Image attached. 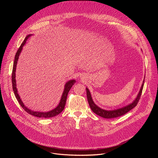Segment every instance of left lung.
Returning <instances> with one entry per match:
<instances>
[{
	"label": "left lung",
	"mask_w": 158,
	"mask_h": 158,
	"mask_svg": "<svg viewBox=\"0 0 158 158\" xmlns=\"http://www.w3.org/2000/svg\"><path fill=\"white\" fill-rule=\"evenodd\" d=\"M144 79H145V76H144ZM144 79L143 80L142 85L141 87L139 93L138 94L136 99H135L131 103L127 104V106H125L123 107H120L119 109H114V110H106V109H103L99 107V106H98L93 101L91 93H90L89 89L86 87L87 98V101H88L90 107H91L92 110L96 114H97L103 118H106V119L116 118L120 117V116L125 114L130 110H131L132 109L136 107V106L138 104L139 100L140 99V97L141 96L142 91H143V86H144Z\"/></svg>",
	"instance_id": "left-lung-1"
}]
</instances>
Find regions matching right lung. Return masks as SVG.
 Here are the masks:
<instances>
[{
    "instance_id": "right-lung-1",
    "label": "right lung",
    "mask_w": 158,
    "mask_h": 158,
    "mask_svg": "<svg viewBox=\"0 0 158 158\" xmlns=\"http://www.w3.org/2000/svg\"><path fill=\"white\" fill-rule=\"evenodd\" d=\"M32 34H29L24 39V40L23 41V42L22 43V44L20 45V48H19V49L17 50L16 54L15 56V59H14V65H13V69H12V88H13V91L15 94V96L16 98V99H17L18 102H19L20 105L22 106V107L23 108L27 113L37 117V118H52V117H54L57 115H58L59 114H60V112L64 110L65 105V102H66V100H67V94L69 93V91H70L71 88L73 87V85L76 83V80L74 79H72V80H69V81H67L64 85V91L62 93L60 102L58 104V106L54 108V109L49 110L48 112H39V111H34L32 110L31 109H29L28 107H27L23 103V102L22 101L19 93H18V91L17 89V84H16V80H15V71H16V67H17V61L19 59V57L22 52V48H23L24 46L26 44L27 40L28 39V38L29 37H31Z\"/></svg>"
}]
</instances>
